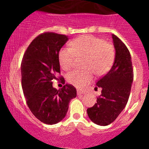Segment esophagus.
I'll return each instance as SVG.
<instances>
[{"label":"esophagus","mask_w":149,"mask_h":149,"mask_svg":"<svg viewBox=\"0 0 149 149\" xmlns=\"http://www.w3.org/2000/svg\"><path fill=\"white\" fill-rule=\"evenodd\" d=\"M84 94V91H81V90H79V89L77 90V94L79 96L82 95V94Z\"/></svg>","instance_id":"1"}]
</instances>
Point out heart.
<instances>
[{
	"mask_svg": "<svg viewBox=\"0 0 149 149\" xmlns=\"http://www.w3.org/2000/svg\"><path fill=\"white\" fill-rule=\"evenodd\" d=\"M71 47H63L59 52L61 68L68 70L74 64L76 56H87L85 71L73 70L68 74V81L72 85L82 88L91 81L94 78L93 71L98 76L108 71L114 61L113 47L105 42L102 39L94 36L84 35L79 37L70 42Z\"/></svg>",
	"mask_w": 149,
	"mask_h": 149,
	"instance_id": "b5f03b06",
	"label": "heart"
}]
</instances>
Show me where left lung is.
<instances>
[{"mask_svg": "<svg viewBox=\"0 0 149 149\" xmlns=\"http://www.w3.org/2000/svg\"><path fill=\"white\" fill-rule=\"evenodd\" d=\"M115 54L113 65L107 73L96 84L102 88L97 103L87 109L89 119L105 126L115 120L127 104L133 81L131 55L125 45L112 34Z\"/></svg>", "mask_w": 149, "mask_h": 149, "instance_id": "left-lung-1", "label": "left lung"}]
</instances>
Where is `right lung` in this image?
<instances>
[{
  "label": "right lung",
  "mask_w": 149,
  "mask_h": 149,
  "mask_svg": "<svg viewBox=\"0 0 149 149\" xmlns=\"http://www.w3.org/2000/svg\"><path fill=\"white\" fill-rule=\"evenodd\" d=\"M68 36L46 32L36 37L26 49L21 65L24 97L33 115L43 123L54 125L63 119L69 102L76 97V89L65 84L58 90L52 80L61 73L59 52ZM62 82L65 83L63 78Z\"/></svg>",
  "instance_id": "obj_1"
}]
</instances>
